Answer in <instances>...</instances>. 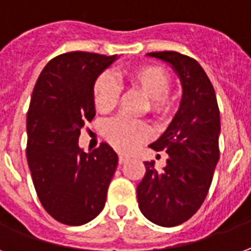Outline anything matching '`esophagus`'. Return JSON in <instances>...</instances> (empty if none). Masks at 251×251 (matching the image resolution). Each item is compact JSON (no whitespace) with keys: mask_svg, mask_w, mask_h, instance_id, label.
Returning <instances> with one entry per match:
<instances>
[{"mask_svg":"<svg viewBox=\"0 0 251 251\" xmlns=\"http://www.w3.org/2000/svg\"><path fill=\"white\" fill-rule=\"evenodd\" d=\"M128 156H126V155H119V163L120 164H123L126 163V162H128Z\"/></svg>","mask_w":251,"mask_h":251,"instance_id":"1","label":"esophagus"}]
</instances>
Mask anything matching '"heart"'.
Here are the masks:
<instances>
[{"instance_id": "b5f03b06", "label": "heart", "mask_w": 251, "mask_h": 251, "mask_svg": "<svg viewBox=\"0 0 251 251\" xmlns=\"http://www.w3.org/2000/svg\"><path fill=\"white\" fill-rule=\"evenodd\" d=\"M129 87L148 99V109L156 116H167L176 105V96L167 91L171 77L163 68L156 65H139L123 73ZM93 104L99 112H109L118 103L119 89L112 78L101 75L95 81L92 91ZM104 135L113 147L120 151H129L140 142L151 136V129L146 123L116 118L105 126Z\"/></svg>"}]
</instances>
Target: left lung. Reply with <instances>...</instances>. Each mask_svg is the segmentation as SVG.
Returning <instances> with one entry per match:
<instances>
[{
    "label": "left lung",
    "mask_w": 251,
    "mask_h": 251,
    "mask_svg": "<svg viewBox=\"0 0 251 251\" xmlns=\"http://www.w3.org/2000/svg\"><path fill=\"white\" fill-rule=\"evenodd\" d=\"M147 56L170 64L183 89L178 112L150 144L155 151L166 150L167 164L159 173L153 162H144L146 174L136 188L144 217L173 227L191 218L207 195L219 160L221 116L213 84L194 58L170 50Z\"/></svg>",
    "instance_id": "obj_1"
}]
</instances>
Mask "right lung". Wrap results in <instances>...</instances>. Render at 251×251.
Instances as JSON below:
<instances>
[{
    "label": "right lung",
    "mask_w": 251,
    "mask_h": 251,
    "mask_svg": "<svg viewBox=\"0 0 251 251\" xmlns=\"http://www.w3.org/2000/svg\"><path fill=\"white\" fill-rule=\"evenodd\" d=\"M69 52L50 60L38 76L26 118V158L40 202L64 225L80 226L105 204L118 153L107 143L92 152L78 147L85 122L95 115L93 85L118 60Z\"/></svg>",
    "instance_id": "add662e5"
}]
</instances>
